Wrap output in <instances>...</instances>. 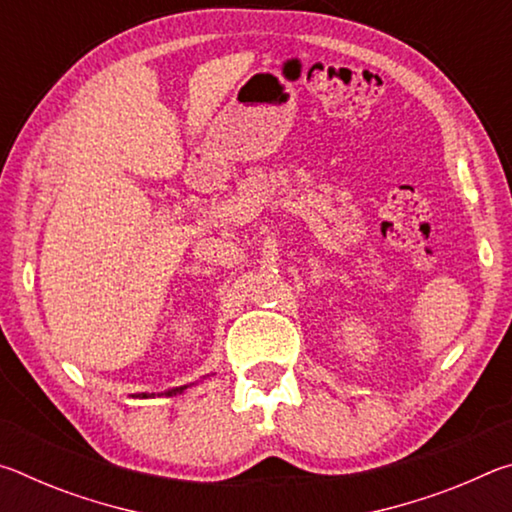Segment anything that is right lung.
I'll use <instances>...</instances> for the list:
<instances>
[{
    "label": "right lung",
    "instance_id": "add662e5",
    "mask_svg": "<svg viewBox=\"0 0 512 512\" xmlns=\"http://www.w3.org/2000/svg\"><path fill=\"white\" fill-rule=\"evenodd\" d=\"M192 384H187V386H180V388H171V391H167V393H160V395H176V393H183L185 388H189ZM133 397H151V395H146V393H142V395H133Z\"/></svg>",
    "mask_w": 512,
    "mask_h": 512
}]
</instances>
